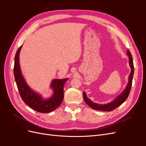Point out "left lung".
<instances>
[{
	"mask_svg": "<svg viewBox=\"0 0 146 146\" xmlns=\"http://www.w3.org/2000/svg\"><path fill=\"white\" fill-rule=\"evenodd\" d=\"M127 55L129 57V64L130 66L131 69V73L129 76V83H128L127 85L125 88V90L123 91L122 93L119 95L118 97L114 99L111 102H110L107 104L105 105H100V104H97L96 103H93L92 102L87 98L86 94L85 92H83V99L85 101L86 104H88L90 107L96 110H99V111H111L112 110H114L115 108H117L119 106H120L123 102L126 100L128 96H129L130 92L131 90V85H132V80H133V74H134V66H133V58H132L131 54L129 50H127Z\"/></svg>",
	"mask_w": 146,
	"mask_h": 146,
	"instance_id": "8db88e82",
	"label": "left lung"
}]
</instances>
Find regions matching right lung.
Returning <instances> with one entry per match:
<instances>
[{
    "label": "right lung",
    "mask_w": 146,
    "mask_h": 146,
    "mask_svg": "<svg viewBox=\"0 0 146 146\" xmlns=\"http://www.w3.org/2000/svg\"><path fill=\"white\" fill-rule=\"evenodd\" d=\"M22 46L17 49L15 58L13 72L17 89L22 99L28 106L39 113H50L58 108L64 98L63 88L68 78L55 79L51 83V88L54 90L52 97L48 99H44L39 94L33 91L27 85L22 75L19 63V55Z\"/></svg>",
    "instance_id": "1"
}]
</instances>
